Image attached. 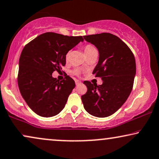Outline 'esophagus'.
Listing matches in <instances>:
<instances>
[{"label":"esophagus","instance_id":"esophagus-1","mask_svg":"<svg viewBox=\"0 0 159 159\" xmlns=\"http://www.w3.org/2000/svg\"><path fill=\"white\" fill-rule=\"evenodd\" d=\"M75 83H76V84H77V85H78V84H80V83H81V82L77 80H75Z\"/></svg>","mask_w":159,"mask_h":159}]
</instances>
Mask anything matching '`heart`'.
<instances>
[{"instance_id":"b5f03b06","label":"heart","mask_w":159,"mask_h":159,"mask_svg":"<svg viewBox=\"0 0 159 159\" xmlns=\"http://www.w3.org/2000/svg\"><path fill=\"white\" fill-rule=\"evenodd\" d=\"M84 53H85L86 57H88V56H89L90 55H91L92 53H93L95 52H97V50H96V49L95 48L93 45L88 44L84 47ZM69 53H67L66 54V59H68V57H69ZM83 66H84V65H83Z\"/></svg>"}]
</instances>
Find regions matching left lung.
Here are the masks:
<instances>
[{"mask_svg": "<svg viewBox=\"0 0 159 159\" xmlns=\"http://www.w3.org/2000/svg\"><path fill=\"white\" fill-rule=\"evenodd\" d=\"M99 53L98 62L93 71L102 77V84L83 83L88 90L82 96L84 110L93 116L106 117L119 110L133 88L136 62L132 52L122 40L109 33L84 36Z\"/></svg>", "mask_w": 159, "mask_h": 159, "instance_id": "left-lung-1", "label": "left lung"}]
</instances>
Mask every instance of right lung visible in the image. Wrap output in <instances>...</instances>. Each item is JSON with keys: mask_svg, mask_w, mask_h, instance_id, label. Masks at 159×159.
<instances>
[{"mask_svg": "<svg viewBox=\"0 0 159 159\" xmlns=\"http://www.w3.org/2000/svg\"><path fill=\"white\" fill-rule=\"evenodd\" d=\"M80 42H83L82 36L48 32L39 35L22 49L18 86L27 104L39 116H55L64 108L75 82L67 75L59 81L52 73L61 71L68 52Z\"/></svg>", "mask_w": 159, "mask_h": 159, "instance_id": "obj_1", "label": "right lung"}]
</instances>
